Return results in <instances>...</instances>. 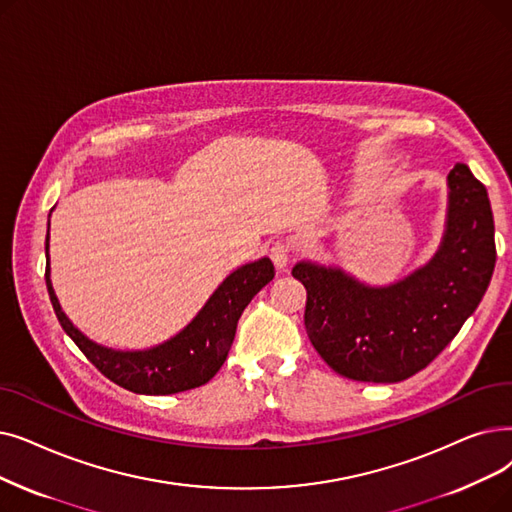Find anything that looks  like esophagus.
Segmentation results:
<instances>
[{
  "label": "esophagus",
  "mask_w": 512,
  "mask_h": 512,
  "mask_svg": "<svg viewBox=\"0 0 512 512\" xmlns=\"http://www.w3.org/2000/svg\"><path fill=\"white\" fill-rule=\"evenodd\" d=\"M270 257L278 270H284L293 257V244L288 240H276L270 247Z\"/></svg>",
  "instance_id": "obj_1"
}]
</instances>
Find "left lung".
Wrapping results in <instances>:
<instances>
[{
  "mask_svg": "<svg viewBox=\"0 0 512 512\" xmlns=\"http://www.w3.org/2000/svg\"><path fill=\"white\" fill-rule=\"evenodd\" d=\"M448 215L429 263L387 286L299 261L305 330L322 360L362 383H399L427 368L458 335L490 286L494 215L485 186L458 163L448 175Z\"/></svg>",
  "mask_w": 512,
  "mask_h": 512,
  "instance_id": "obj_1",
  "label": "left lung"
}]
</instances>
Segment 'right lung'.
Returning <instances> with one entry per match:
<instances>
[{"mask_svg": "<svg viewBox=\"0 0 512 512\" xmlns=\"http://www.w3.org/2000/svg\"><path fill=\"white\" fill-rule=\"evenodd\" d=\"M50 224L46 238V284L56 318L75 345L106 379L144 395L180 393L209 383L224 366L244 307L274 278V263L261 257L221 282L196 318L169 341L140 351H117L87 339L62 311L50 280Z\"/></svg>", "mask_w": 512, "mask_h": 512, "instance_id": "obj_1", "label": "right lung"}]
</instances>
